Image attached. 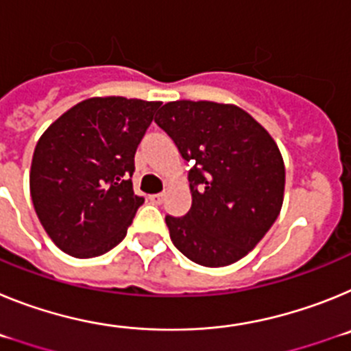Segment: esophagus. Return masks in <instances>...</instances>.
Masks as SVG:
<instances>
[{"label":"esophagus","mask_w":351,"mask_h":351,"mask_svg":"<svg viewBox=\"0 0 351 351\" xmlns=\"http://www.w3.org/2000/svg\"><path fill=\"white\" fill-rule=\"evenodd\" d=\"M163 198H165V195H163V193L149 195V200H151L153 204H161V202H163Z\"/></svg>","instance_id":"34e87169"}]
</instances>
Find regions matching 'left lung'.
I'll return each instance as SVG.
<instances>
[{"mask_svg": "<svg viewBox=\"0 0 351 351\" xmlns=\"http://www.w3.org/2000/svg\"><path fill=\"white\" fill-rule=\"evenodd\" d=\"M154 123L169 133L188 173L191 207L167 216L170 239L186 258L225 267L246 256L280 216L285 163L271 133L234 104L169 101Z\"/></svg>", "mask_w": 351, "mask_h": 351, "instance_id": "left-lung-1", "label": "left lung"}]
</instances>
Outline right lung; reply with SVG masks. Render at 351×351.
Listing matches in <instances>:
<instances>
[{"label": "right lung", "mask_w": 351, "mask_h": 351, "mask_svg": "<svg viewBox=\"0 0 351 351\" xmlns=\"http://www.w3.org/2000/svg\"><path fill=\"white\" fill-rule=\"evenodd\" d=\"M160 105L93 96L42 133L31 160V200L61 251L93 258L125 239L144 202L133 193V158Z\"/></svg>", "instance_id": "right-lung-1"}]
</instances>
